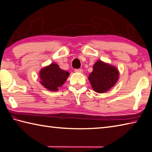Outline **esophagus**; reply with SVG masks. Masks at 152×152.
I'll list each match as a JSON object with an SVG mask.
<instances>
[{"label":"esophagus","instance_id":"1","mask_svg":"<svg viewBox=\"0 0 152 152\" xmlns=\"http://www.w3.org/2000/svg\"><path fill=\"white\" fill-rule=\"evenodd\" d=\"M74 71L76 72H79V73H82V69L81 68H78V69H75Z\"/></svg>","mask_w":152,"mask_h":152}]
</instances>
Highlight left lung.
Here are the masks:
<instances>
[{
  "label": "left lung",
  "mask_w": 152,
  "mask_h": 152,
  "mask_svg": "<svg viewBox=\"0 0 152 152\" xmlns=\"http://www.w3.org/2000/svg\"><path fill=\"white\" fill-rule=\"evenodd\" d=\"M118 76L119 72L116 68L98 60L94 65L88 79L95 92L104 93L114 86Z\"/></svg>",
  "instance_id": "1"
}]
</instances>
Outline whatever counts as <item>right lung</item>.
Returning <instances> with one entry per match:
<instances>
[{
	"label": "right lung",
	"mask_w": 152,
	"mask_h": 152,
	"mask_svg": "<svg viewBox=\"0 0 152 152\" xmlns=\"http://www.w3.org/2000/svg\"><path fill=\"white\" fill-rule=\"evenodd\" d=\"M68 75V72L61 70L55 63H52L40 70V83L49 90L57 91L59 87L64 84Z\"/></svg>",
	"instance_id": "obj_1"
}]
</instances>
